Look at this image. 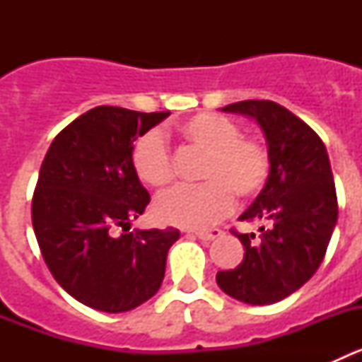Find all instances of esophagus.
<instances>
[{
	"label": "esophagus",
	"instance_id": "obj_1",
	"mask_svg": "<svg viewBox=\"0 0 362 362\" xmlns=\"http://www.w3.org/2000/svg\"><path fill=\"white\" fill-rule=\"evenodd\" d=\"M196 238L203 239V241H212V239L219 238L221 230L219 228H210V230H197V232H192Z\"/></svg>",
	"mask_w": 362,
	"mask_h": 362
}]
</instances>
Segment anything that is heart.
Wrapping results in <instances>:
<instances>
[{
    "label": "heart",
    "instance_id": "1",
    "mask_svg": "<svg viewBox=\"0 0 362 362\" xmlns=\"http://www.w3.org/2000/svg\"><path fill=\"white\" fill-rule=\"evenodd\" d=\"M179 137L204 152L201 185H183L156 201V216L181 228H206L233 209V194L250 199L270 177L268 148L254 137L241 136L232 119L219 114H197L177 124ZM130 165L145 185L165 188L174 181V163L165 137L152 130L137 137Z\"/></svg>",
    "mask_w": 362,
    "mask_h": 362
}]
</instances>
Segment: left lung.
<instances>
[{
    "mask_svg": "<svg viewBox=\"0 0 362 362\" xmlns=\"http://www.w3.org/2000/svg\"><path fill=\"white\" fill-rule=\"evenodd\" d=\"M243 114L267 137L272 170L267 185L239 221L259 223L261 235L232 233L245 257L217 272L226 296L246 305H272L299 290L317 272L337 223V196L321 137L288 108L248 99L221 108Z\"/></svg>",
    "mask_w": 362,
    "mask_h": 362,
    "instance_id": "left-lung-1",
    "label": "left lung"
}]
</instances>
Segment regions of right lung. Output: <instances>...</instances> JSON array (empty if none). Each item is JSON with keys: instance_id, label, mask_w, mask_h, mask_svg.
Returning a JSON list of instances; mask_svg holds the SVG:
<instances>
[{"instance_id": "right-lung-1", "label": "right lung", "mask_w": 362, "mask_h": 362, "mask_svg": "<svg viewBox=\"0 0 362 362\" xmlns=\"http://www.w3.org/2000/svg\"><path fill=\"white\" fill-rule=\"evenodd\" d=\"M170 112L95 107L54 137L32 197V226L54 279L99 312L156 296L177 228L130 230L150 196L130 165L134 141Z\"/></svg>"}]
</instances>
